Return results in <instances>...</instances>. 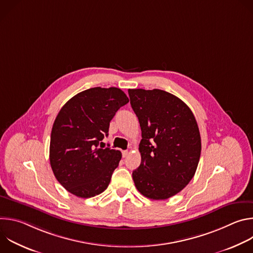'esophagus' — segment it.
<instances>
[{
    "instance_id": "obj_1",
    "label": "esophagus",
    "mask_w": 253,
    "mask_h": 253,
    "mask_svg": "<svg viewBox=\"0 0 253 253\" xmlns=\"http://www.w3.org/2000/svg\"><path fill=\"white\" fill-rule=\"evenodd\" d=\"M128 155H129V151H128V150L122 151V156H123V157H127Z\"/></svg>"
}]
</instances>
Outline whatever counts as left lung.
I'll list each match as a JSON object with an SVG mask.
<instances>
[{
    "label": "left lung",
    "mask_w": 253,
    "mask_h": 253,
    "mask_svg": "<svg viewBox=\"0 0 253 253\" xmlns=\"http://www.w3.org/2000/svg\"><path fill=\"white\" fill-rule=\"evenodd\" d=\"M142 139L141 164L132 177L147 198L164 200L181 191L193 178L201 153V138L190 108L159 89H129Z\"/></svg>",
    "instance_id": "8db88e82"
}]
</instances>
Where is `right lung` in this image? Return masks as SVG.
I'll use <instances>...</instances> for the list:
<instances>
[{
	"label": "right lung",
	"instance_id": "add662e5",
	"mask_svg": "<svg viewBox=\"0 0 253 253\" xmlns=\"http://www.w3.org/2000/svg\"><path fill=\"white\" fill-rule=\"evenodd\" d=\"M129 102L119 88L95 87L72 97L58 113L50 141V164L60 184L70 193L90 198L110 183L122 154L100 147L110 121Z\"/></svg>",
	"mask_w": 253,
	"mask_h": 253
}]
</instances>
